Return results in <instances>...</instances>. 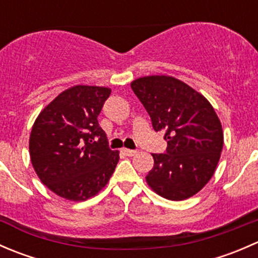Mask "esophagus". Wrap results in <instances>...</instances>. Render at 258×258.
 Here are the masks:
<instances>
[{
	"label": "esophagus",
	"instance_id": "esophagus-1",
	"mask_svg": "<svg viewBox=\"0 0 258 258\" xmlns=\"http://www.w3.org/2000/svg\"><path fill=\"white\" fill-rule=\"evenodd\" d=\"M122 152L126 156H135L137 153L136 150H128V148H122Z\"/></svg>",
	"mask_w": 258,
	"mask_h": 258
}]
</instances>
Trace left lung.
Segmentation results:
<instances>
[{
  "label": "left lung",
  "mask_w": 258,
  "mask_h": 258,
  "mask_svg": "<svg viewBox=\"0 0 258 258\" xmlns=\"http://www.w3.org/2000/svg\"><path fill=\"white\" fill-rule=\"evenodd\" d=\"M156 132H165L167 148L152 153L146 176L151 188L171 201L196 195L213 176L223 147L222 126L202 95L170 76H147L131 83Z\"/></svg>",
  "instance_id": "obj_1"
}]
</instances>
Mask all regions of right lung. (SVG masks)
<instances>
[{
	"label": "right lung",
	"mask_w": 258,
	"mask_h": 258,
	"mask_svg": "<svg viewBox=\"0 0 258 258\" xmlns=\"http://www.w3.org/2000/svg\"><path fill=\"white\" fill-rule=\"evenodd\" d=\"M111 90L75 86L59 93L38 114L30 136L31 162L52 192L85 201L106 186L118 151L108 146L98 114Z\"/></svg>",
	"instance_id": "add662e5"
}]
</instances>
